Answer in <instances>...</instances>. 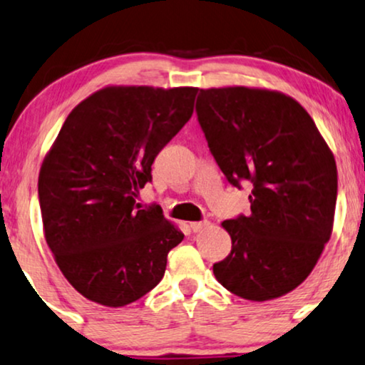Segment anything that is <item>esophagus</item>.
Wrapping results in <instances>:
<instances>
[{"label":"esophagus","instance_id":"obj_1","mask_svg":"<svg viewBox=\"0 0 365 365\" xmlns=\"http://www.w3.org/2000/svg\"><path fill=\"white\" fill-rule=\"evenodd\" d=\"M208 222H192L191 225H190V228H191V230L192 232H201V230H203V228H206V227H208Z\"/></svg>","mask_w":365,"mask_h":365}]
</instances>
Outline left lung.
<instances>
[{
  "label": "left lung",
  "mask_w": 365,
  "mask_h": 365,
  "mask_svg": "<svg viewBox=\"0 0 365 365\" xmlns=\"http://www.w3.org/2000/svg\"><path fill=\"white\" fill-rule=\"evenodd\" d=\"M196 115L227 181L250 187V215L223 222L232 252L218 282L250 301L298 287L330 240L336 165L312 116L292 98L254 88L200 89Z\"/></svg>",
  "instance_id": "8db88e82"
}]
</instances>
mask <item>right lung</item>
Returning a JSON list of instances; mask_svg holds the SVG:
<instances>
[{"mask_svg":"<svg viewBox=\"0 0 365 365\" xmlns=\"http://www.w3.org/2000/svg\"><path fill=\"white\" fill-rule=\"evenodd\" d=\"M196 88L111 86L67 116L38 175L45 240L84 298L118 308L164 277L182 232L138 191L152 164L192 115Z\"/></svg>","mask_w":365,"mask_h":365,"instance_id":"1","label":"right lung"}]
</instances>
